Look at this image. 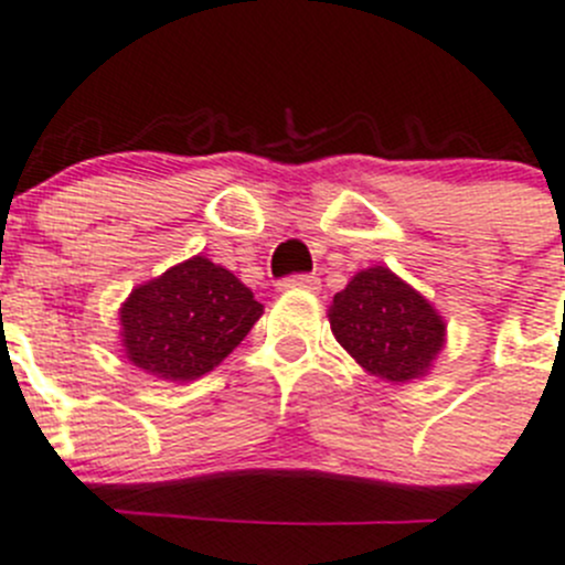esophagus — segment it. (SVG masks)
Returning a JSON list of instances; mask_svg holds the SVG:
<instances>
[{
  "mask_svg": "<svg viewBox=\"0 0 565 565\" xmlns=\"http://www.w3.org/2000/svg\"><path fill=\"white\" fill-rule=\"evenodd\" d=\"M282 291H319V277L313 274H291V277L279 279Z\"/></svg>",
  "mask_w": 565,
  "mask_h": 565,
  "instance_id": "34e87169",
  "label": "esophagus"
}]
</instances>
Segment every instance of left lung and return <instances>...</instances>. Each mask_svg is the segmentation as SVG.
Here are the masks:
<instances>
[{
	"mask_svg": "<svg viewBox=\"0 0 565 565\" xmlns=\"http://www.w3.org/2000/svg\"><path fill=\"white\" fill-rule=\"evenodd\" d=\"M328 317L347 353L392 384L426 375L445 344V322L431 302L384 266L355 274Z\"/></svg>",
	"mask_w": 565,
	"mask_h": 565,
	"instance_id": "1",
	"label": "left lung"
}]
</instances>
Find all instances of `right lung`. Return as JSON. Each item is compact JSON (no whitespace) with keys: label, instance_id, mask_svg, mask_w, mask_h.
<instances>
[{"label":"right lung","instance_id":"obj_1","mask_svg":"<svg viewBox=\"0 0 565 565\" xmlns=\"http://www.w3.org/2000/svg\"><path fill=\"white\" fill-rule=\"evenodd\" d=\"M260 317L263 305L235 274L193 257L134 288L120 335L134 366L184 384L215 370Z\"/></svg>","mask_w":565,"mask_h":565}]
</instances>
